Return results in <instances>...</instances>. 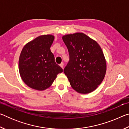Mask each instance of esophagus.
<instances>
[{
    "label": "esophagus",
    "instance_id": "esophagus-1",
    "mask_svg": "<svg viewBox=\"0 0 129 129\" xmlns=\"http://www.w3.org/2000/svg\"><path fill=\"white\" fill-rule=\"evenodd\" d=\"M60 66L62 68H64V63L63 62H62V63H61V64H60Z\"/></svg>",
    "mask_w": 129,
    "mask_h": 129
}]
</instances>
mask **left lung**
<instances>
[{"mask_svg": "<svg viewBox=\"0 0 129 129\" xmlns=\"http://www.w3.org/2000/svg\"><path fill=\"white\" fill-rule=\"evenodd\" d=\"M69 61L64 69L70 84L78 93L97 89L105 77L106 62L101 47L85 34L77 32L62 36Z\"/></svg>", "mask_w": 129, "mask_h": 129, "instance_id": "8db88e82", "label": "left lung"}]
</instances>
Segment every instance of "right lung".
<instances>
[{
  "label": "right lung",
  "mask_w": 129,
  "mask_h": 129,
  "mask_svg": "<svg viewBox=\"0 0 129 129\" xmlns=\"http://www.w3.org/2000/svg\"><path fill=\"white\" fill-rule=\"evenodd\" d=\"M54 37L44 35L24 45L19 60L21 79L30 88L44 90L51 86L57 75L63 72L50 49Z\"/></svg>",
  "instance_id": "add662e5"
}]
</instances>
